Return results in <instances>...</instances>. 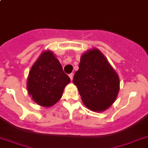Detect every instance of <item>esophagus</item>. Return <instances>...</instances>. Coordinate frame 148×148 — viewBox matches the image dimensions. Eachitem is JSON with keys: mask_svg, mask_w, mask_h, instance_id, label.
Returning <instances> with one entry per match:
<instances>
[{"mask_svg": "<svg viewBox=\"0 0 148 148\" xmlns=\"http://www.w3.org/2000/svg\"><path fill=\"white\" fill-rule=\"evenodd\" d=\"M69 77H70V78H71V80H73V77H74V74H69Z\"/></svg>", "mask_w": 148, "mask_h": 148, "instance_id": "34e87169", "label": "esophagus"}]
</instances>
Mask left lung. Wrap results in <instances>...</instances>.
I'll return each mask as SVG.
<instances>
[{"mask_svg":"<svg viewBox=\"0 0 148 148\" xmlns=\"http://www.w3.org/2000/svg\"><path fill=\"white\" fill-rule=\"evenodd\" d=\"M73 83L77 87L83 103L95 112L110 108L120 89L118 75L97 48L86 51L81 56Z\"/></svg>","mask_w":148,"mask_h":148,"instance_id":"obj_1","label":"left lung"}]
</instances>
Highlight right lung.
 Returning a JSON list of instances; mask_svg holds the SVG:
<instances>
[{"mask_svg": "<svg viewBox=\"0 0 148 148\" xmlns=\"http://www.w3.org/2000/svg\"><path fill=\"white\" fill-rule=\"evenodd\" d=\"M71 79L63 71L52 51H45L39 56L29 71L27 88L33 101L49 108L55 104Z\"/></svg>", "mask_w": 148, "mask_h": 148, "instance_id": "1", "label": "right lung"}]
</instances>
